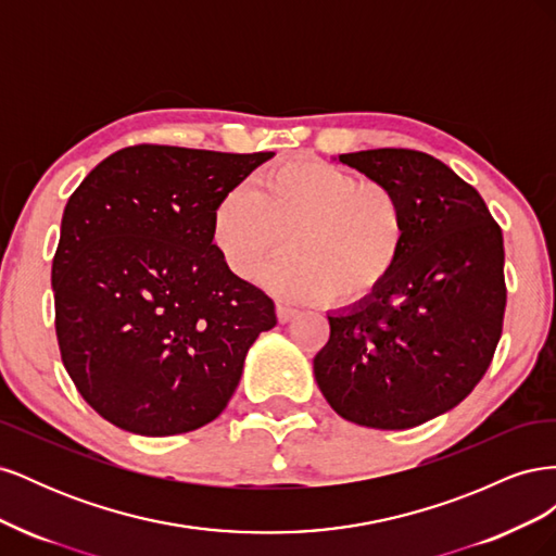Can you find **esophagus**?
Masks as SVG:
<instances>
[{
  "instance_id": "obj_1",
  "label": "esophagus",
  "mask_w": 556,
  "mask_h": 556,
  "mask_svg": "<svg viewBox=\"0 0 556 556\" xmlns=\"http://www.w3.org/2000/svg\"><path fill=\"white\" fill-rule=\"evenodd\" d=\"M276 313H278V319H280L282 325L292 323V319L296 317V311H294V308H290V306H285V304H276Z\"/></svg>"
}]
</instances>
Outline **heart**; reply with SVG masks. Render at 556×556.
I'll return each instance as SVG.
<instances>
[{
  "mask_svg": "<svg viewBox=\"0 0 556 556\" xmlns=\"http://www.w3.org/2000/svg\"><path fill=\"white\" fill-rule=\"evenodd\" d=\"M264 274L274 294L299 304L333 296L357 304L394 276L410 237L401 192L382 180H364L325 160H288L255 178V190L225 192L211 213V241L237 278Z\"/></svg>",
  "mask_w": 556,
  "mask_h": 556,
  "instance_id": "1",
  "label": "heart"
}]
</instances>
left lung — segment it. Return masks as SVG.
<instances>
[{
	"label": "left lung",
	"mask_w": 556,
	"mask_h": 556,
	"mask_svg": "<svg viewBox=\"0 0 556 556\" xmlns=\"http://www.w3.org/2000/svg\"><path fill=\"white\" fill-rule=\"evenodd\" d=\"M339 162L401 192L410 237L382 290L327 315L315 380L348 422L410 429L462 403L492 364L506 311L503 233L473 185L427 153L378 148Z\"/></svg>",
	"instance_id": "8db88e82"
}]
</instances>
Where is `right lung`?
I'll use <instances>...</instances> for the list:
<instances>
[{
    "label": "right lung",
    "instance_id": "add662e5",
    "mask_svg": "<svg viewBox=\"0 0 556 556\" xmlns=\"http://www.w3.org/2000/svg\"><path fill=\"white\" fill-rule=\"evenodd\" d=\"M274 153L129 146L70 197L53 257L66 374L111 425L139 435L194 431L239 387L276 306L211 241V213Z\"/></svg>",
    "mask_w": 556,
    "mask_h": 556
}]
</instances>
